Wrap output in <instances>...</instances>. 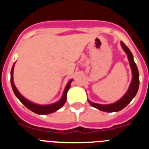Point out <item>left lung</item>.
Segmentation results:
<instances>
[{"label":"left lung","instance_id":"left-lung-1","mask_svg":"<svg viewBox=\"0 0 149 149\" xmlns=\"http://www.w3.org/2000/svg\"><path fill=\"white\" fill-rule=\"evenodd\" d=\"M121 45H122V48H123L124 51H125V53L127 54V57H128L129 62H130V65H131V70H132V81L130 85L128 90L126 93V94L121 98L119 101L112 104H107V105H103V104H98L93 103L91 101H89V103L90 104L91 106H93V107L98 109L104 112H118L119 110H122L125 108L127 104H128L133 98L135 97L137 93L138 89H139V72H138V68L136 66V63L134 60V56H133L131 51H130L127 46L125 45L123 42H121Z\"/></svg>","mask_w":149,"mask_h":149}]
</instances>
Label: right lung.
Masks as SVG:
<instances>
[{"mask_svg": "<svg viewBox=\"0 0 149 149\" xmlns=\"http://www.w3.org/2000/svg\"><path fill=\"white\" fill-rule=\"evenodd\" d=\"M14 65H15V63L13 64V68H12L11 78H10L12 87H13V92H14V93H15V95H16L17 98L19 99V101H20L27 109H29V110L33 111V113H35L42 114V115H45V114L51 113H54V112H55L56 110H59V109L61 108L63 106V104L65 103V101H66L67 92H68V89L70 88L71 83H72V80L68 81V83L67 84L65 90H64V93H63V96H62L61 99H60L58 102H56V103H54L53 104H50V105L36 104H33L32 103V102L29 101L28 100L26 99L25 98H24L23 96L19 93L18 89H16V87H15V85H14V83H13V68H14Z\"/></svg>", "mask_w": 149, "mask_h": 149, "instance_id": "obj_1", "label": "right lung"}]
</instances>
